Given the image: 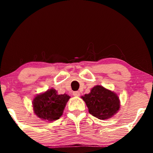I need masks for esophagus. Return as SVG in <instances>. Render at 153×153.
Here are the masks:
<instances>
[{
    "label": "esophagus",
    "instance_id": "obj_1",
    "mask_svg": "<svg viewBox=\"0 0 153 153\" xmlns=\"http://www.w3.org/2000/svg\"><path fill=\"white\" fill-rule=\"evenodd\" d=\"M73 95L74 96V97H79V96L80 95V93H79V92H78V91L74 92H73Z\"/></svg>",
    "mask_w": 153,
    "mask_h": 153
}]
</instances>
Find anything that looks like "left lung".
<instances>
[{"label": "left lung", "instance_id": "left-lung-1", "mask_svg": "<svg viewBox=\"0 0 153 153\" xmlns=\"http://www.w3.org/2000/svg\"><path fill=\"white\" fill-rule=\"evenodd\" d=\"M89 113L99 120H107L117 113L120 101L117 94L102 86L92 88L90 92L82 97Z\"/></svg>", "mask_w": 153, "mask_h": 153}]
</instances>
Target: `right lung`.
Masks as SVG:
<instances>
[{"label": "right lung", "instance_id": "1", "mask_svg": "<svg viewBox=\"0 0 153 153\" xmlns=\"http://www.w3.org/2000/svg\"><path fill=\"white\" fill-rule=\"evenodd\" d=\"M70 97L67 94H57L51 88L38 94L33 100V112L42 120L53 121L59 120L63 115L64 108Z\"/></svg>", "mask_w": 153, "mask_h": 153}]
</instances>
